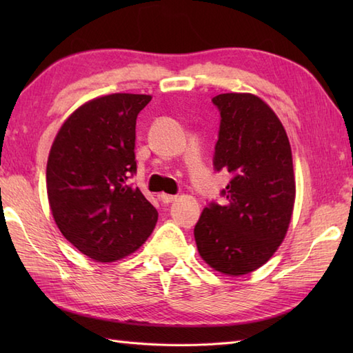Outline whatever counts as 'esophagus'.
<instances>
[{
	"label": "esophagus",
	"instance_id": "esophagus-1",
	"mask_svg": "<svg viewBox=\"0 0 353 353\" xmlns=\"http://www.w3.org/2000/svg\"><path fill=\"white\" fill-rule=\"evenodd\" d=\"M159 200L162 201L163 205H168V203H172V201H176L177 197L176 196H170V194H161Z\"/></svg>",
	"mask_w": 353,
	"mask_h": 353
}]
</instances>
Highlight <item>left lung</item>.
<instances>
[{
    "label": "left lung",
    "mask_w": 353,
    "mask_h": 353,
    "mask_svg": "<svg viewBox=\"0 0 353 353\" xmlns=\"http://www.w3.org/2000/svg\"><path fill=\"white\" fill-rule=\"evenodd\" d=\"M214 170L229 182L194 228L200 256L229 276L253 272L273 256L287 234L296 197L290 141L279 118L259 97L220 94Z\"/></svg>",
    "instance_id": "left-lung-1"
}]
</instances>
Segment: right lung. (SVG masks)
Wrapping results in <instances>:
<instances>
[{
  "label": "right lung",
  "mask_w": 353,
  "mask_h": 353,
  "mask_svg": "<svg viewBox=\"0 0 353 353\" xmlns=\"http://www.w3.org/2000/svg\"><path fill=\"white\" fill-rule=\"evenodd\" d=\"M150 95L110 94L88 101L66 119L52 142L47 192L62 235L100 262L133 253L152 234L157 211L139 188L137 118Z\"/></svg>",
  "instance_id": "right-lung-1"
}]
</instances>
